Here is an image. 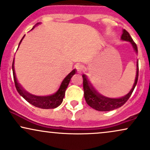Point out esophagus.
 <instances>
[{
    "instance_id": "1",
    "label": "esophagus",
    "mask_w": 150,
    "mask_h": 150,
    "mask_svg": "<svg viewBox=\"0 0 150 150\" xmlns=\"http://www.w3.org/2000/svg\"><path fill=\"white\" fill-rule=\"evenodd\" d=\"M75 68H76L77 71L78 72V73H81V72L83 70V66L81 64H80V63H77V64L75 65Z\"/></svg>"
}]
</instances>
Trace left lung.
Segmentation results:
<instances>
[{
    "label": "left lung",
    "mask_w": 150,
    "mask_h": 150,
    "mask_svg": "<svg viewBox=\"0 0 150 150\" xmlns=\"http://www.w3.org/2000/svg\"><path fill=\"white\" fill-rule=\"evenodd\" d=\"M121 39L123 41H127V42H130L132 44L135 52H137V45L133 42L130 34L125 30H123ZM138 61H137L136 77L133 87H132L131 90L129 92L128 94H127L124 97L120 98H108L101 95L99 92H97L95 90V89L93 87V86L91 85L87 76L85 75H83L82 77H83L84 97H85L86 102L89 106L99 111H109L120 107L128 100V99L131 96L132 93L133 92L136 85H137V80H138Z\"/></svg>",
    "instance_id": "left-lung-1"
}]
</instances>
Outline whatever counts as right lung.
I'll use <instances>...</instances> for the list:
<instances>
[{
    "instance_id": "1",
    "label": "right lung",
    "mask_w": 150,
    "mask_h": 150,
    "mask_svg": "<svg viewBox=\"0 0 150 150\" xmlns=\"http://www.w3.org/2000/svg\"><path fill=\"white\" fill-rule=\"evenodd\" d=\"M38 24L39 23H37V25H38ZM34 27L32 29H34ZM24 37H25V35H24ZM24 37H22L21 41L20 42L19 46H20V43H21L22 40L23 39ZM13 73L15 87H16L17 91H18L19 94H20L26 101H28L30 104H32L33 106H36V107L44 108V109H49V108H55L61 104L63 98H64L66 88L68 87V85H69V82L71 77L75 75V73H76V70L74 69L73 70H72V71L65 77L64 80H63V82H61V85L60 86L59 89H58L57 92L55 93V94L50 96H36L34 95V94H30V93L27 92V91H25V89L22 88L21 85L18 82V80H17L16 78V75H15L14 69V60H13Z\"/></svg>"
}]
</instances>
